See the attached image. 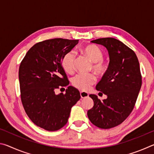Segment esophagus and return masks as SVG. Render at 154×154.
<instances>
[{"label": "esophagus", "instance_id": "esophagus-1", "mask_svg": "<svg viewBox=\"0 0 154 154\" xmlns=\"http://www.w3.org/2000/svg\"><path fill=\"white\" fill-rule=\"evenodd\" d=\"M80 96L82 98H87L88 96V94L85 92H80Z\"/></svg>", "mask_w": 154, "mask_h": 154}]
</instances>
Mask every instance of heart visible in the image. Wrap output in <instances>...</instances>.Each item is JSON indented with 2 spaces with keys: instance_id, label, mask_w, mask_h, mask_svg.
<instances>
[{
  "instance_id": "obj_1",
  "label": "heart",
  "mask_w": 154,
  "mask_h": 154,
  "mask_svg": "<svg viewBox=\"0 0 154 154\" xmlns=\"http://www.w3.org/2000/svg\"><path fill=\"white\" fill-rule=\"evenodd\" d=\"M82 54L93 62L92 69L96 73L103 75L106 71V65L103 61V52L96 45H87L81 49ZM75 55L73 51H69L64 54L61 60L63 69L68 73H71L74 69ZM96 82L94 75L78 74L72 79L73 86L80 90H88Z\"/></svg>"
}]
</instances>
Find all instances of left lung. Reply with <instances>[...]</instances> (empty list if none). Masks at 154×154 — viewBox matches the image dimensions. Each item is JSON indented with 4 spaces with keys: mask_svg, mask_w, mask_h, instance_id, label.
Returning a JSON list of instances; mask_svg holds the SVG:
<instances>
[{
    "mask_svg": "<svg viewBox=\"0 0 154 154\" xmlns=\"http://www.w3.org/2000/svg\"><path fill=\"white\" fill-rule=\"evenodd\" d=\"M91 42L108 51V69L96 86L107 98L101 101L96 95L90 94L94 106L87 114L96 126L109 129L122 124L133 110L142 84L139 62L134 52L116 38H101Z\"/></svg>",
    "mask_w": 154,
    "mask_h": 154,
    "instance_id": "8db88e82",
    "label": "left lung"
}]
</instances>
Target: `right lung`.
Masks as SVG:
<instances>
[{
    "mask_svg": "<svg viewBox=\"0 0 154 154\" xmlns=\"http://www.w3.org/2000/svg\"><path fill=\"white\" fill-rule=\"evenodd\" d=\"M78 41L59 38L39 42L28 51L20 64L23 106L34 124L48 131L66 125L72 106L81 98L79 90L71 85L64 94L55 93V90L69 84L61 60Z\"/></svg>",
    "mask_w": 154,
    "mask_h": 154,
    "instance_id": "1",
    "label": "right lung"
}]
</instances>
